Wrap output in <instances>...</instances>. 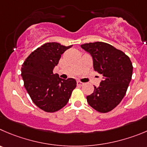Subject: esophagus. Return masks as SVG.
Instances as JSON below:
<instances>
[{
  "instance_id": "obj_1",
  "label": "esophagus",
  "mask_w": 147,
  "mask_h": 147,
  "mask_svg": "<svg viewBox=\"0 0 147 147\" xmlns=\"http://www.w3.org/2000/svg\"><path fill=\"white\" fill-rule=\"evenodd\" d=\"M77 85H79V86H83L84 83L83 82H80V81H77Z\"/></svg>"
}]
</instances>
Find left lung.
<instances>
[{
  "instance_id": "1",
  "label": "left lung",
  "mask_w": 147,
  "mask_h": 147,
  "mask_svg": "<svg viewBox=\"0 0 147 147\" xmlns=\"http://www.w3.org/2000/svg\"><path fill=\"white\" fill-rule=\"evenodd\" d=\"M81 47L91 54L94 71L103 76L98 87L86 97L89 105L100 113L111 111L126 93L133 74L128 55L113 45L102 42L83 44Z\"/></svg>"
}]
</instances>
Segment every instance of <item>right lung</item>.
I'll list each match as a JSON object with an SVG mask.
<instances>
[{"label":"right lung","instance_id":"1","mask_svg":"<svg viewBox=\"0 0 147 147\" xmlns=\"http://www.w3.org/2000/svg\"><path fill=\"white\" fill-rule=\"evenodd\" d=\"M72 45L47 42L38 47L26 58L22 67L24 85L33 102L41 110L54 113L68 103L76 81L63 79L53 69L61 55Z\"/></svg>","mask_w":147,"mask_h":147}]
</instances>
